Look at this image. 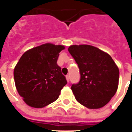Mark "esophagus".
Here are the masks:
<instances>
[{
	"label": "esophagus",
	"mask_w": 132,
	"mask_h": 132,
	"mask_svg": "<svg viewBox=\"0 0 132 132\" xmlns=\"http://www.w3.org/2000/svg\"><path fill=\"white\" fill-rule=\"evenodd\" d=\"M66 80H67V81L69 82V81H70V76L68 75H66Z\"/></svg>",
	"instance_id": "obj_1"
}]
</instances>
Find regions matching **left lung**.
Wrapping results in <instances>:
<instances>
[{
	"mask_svg": "<svg viewBox=\"0 0 132 132\" xmlns=\"http://www.w3.org/2000/svg\"><path fill=\"white\" fill-rule=\"evenodd\" d=\"M68 51L78 65L80 80L71 90L76 100L89 109L102 108L119 86V70L112 58L93 46L72 45Z\"/></svg>",
	"mask_w": 132,
	"mask_h": 132,
	"instance_id": "left-lung-1",
	"label": "left lung"
}]
</instances>
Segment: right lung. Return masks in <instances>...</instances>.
<instances>
[{
    "label": "right lung",
    "mask_w": 132,
    "mask_h": 132,
    "mask_svg": "<svg viewBox=\"0 0 132 132\" xmlns=\"http://www.w3.org/2000/svg\"><path fill=\"white\" fill-rule=\"evenodd\" d=\"M62 45L47 44L28 50L20 58L13 76L16 89L31 107L42 108L58 98L67 84L57 64Z\"/></svg>",
    "instance_id": "right-lung-1"
}]
</instances>
